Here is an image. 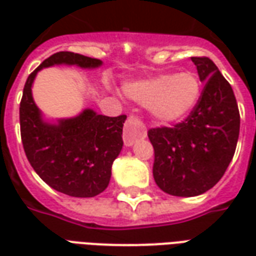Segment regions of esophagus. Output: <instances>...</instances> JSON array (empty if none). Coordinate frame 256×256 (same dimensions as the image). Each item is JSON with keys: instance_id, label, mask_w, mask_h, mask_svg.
I'll return each instance as SVG.
<instances>
[{"instance_id": "obj_1", "label": "esophagus", "mask_w": 256, "mask_h": 256, "mask_svg": "<svg viewBox=\"0 0 256 256\" xmlns=\"http://www.w3.org/2000/svg\"><path fill=\"white\" fill-rule=\"evenodd\" d=\"M145 137H146V128H145L144 123L141 122L138 118L130 115L126 123H124V128H123L124 145L132 146L137 140L145 138Z\"/></svg>"}]
</instances>
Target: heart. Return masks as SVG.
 Wrapping results in <instances>:
<instances>
[{"mask_svg": "<svg viewBox=\"0 0 256 256\" xmlns=\"http://www.w3.org/2000/svg\"><path fill=\"white\" fill-rule=\"evenodd\" d=\"M123 92L132 101L148 106L156 120L176 123L189 116L194 110L200 98L202 84L196 74L184 71L128 82Z\"/></svg>", "mask_w": 256, "mask_h": 256, "instance_id": "obj_1", "label": "heart"}]
</instances>
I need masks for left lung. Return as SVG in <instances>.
<instances>
[{
  "label": "left lung",
  "mask_w": 256,
  "mask_h": 256,
  "mask_svg": "<svg viewBox=\"0 0 256 256\" xmlns=\"http://www.w3.org/2000/svg\"><path fill=\"white\" fill-rule=\"evenodd\" d=\"M202 96L186 120L174 128H150L155 150L154 178L163 192L192 198L220 181L233 159L240 133V114L229 82L208 58H190Z\"/></svg>",
  "instance_id": "8db88e82"
}]
</instances>
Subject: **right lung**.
Here are the masks:
<instances>
[{"label":"right lung","instance_id":"right-lung-1","mask_svg":"<svg viewBox=\"0 0 256 256\" xmlns=\"http://www.w3.org/2000/svg\"><path fill=\"white\" fill-rule=\"evenodd\" d=\"M53 66L94 70L102 62L78 53L58 52L30 74L20 102L23 148L32 168L50 188L72 198H93L110 184L112 163L123 146L126 115L111 118L84 108L76 116L46 119L34 101L32 84L41 70Z\"/></svg>","mask_w":256,"mask_h":256}]
</instances>
